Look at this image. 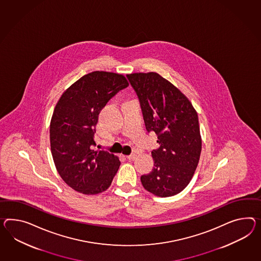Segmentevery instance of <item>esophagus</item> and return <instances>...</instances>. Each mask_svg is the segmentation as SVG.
Listing matches in <instances>:
<instances>
[{
  "instance_id": "34e87169",
  "label": "esophagus",
  "mask_w": 261,
  "mask_h": 261,
  "mask_svg": "<svg viewBox=\"0 0 261 261\" xmlns=\"http://www.w3.org/2000/svg\"><path fill=\"white\" fill-rule=\"evenodd\" d=\"M136 156H137V155H136V154L133 153V154H130V155H127V159H128V160L134 161V160H135V158H136Z\"/></svg>"
}]
</instances>
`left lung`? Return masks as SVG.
I'll use <instances>...</instances> for the list:
<instances>
[{"label":"left lung","mask_w":261,"mask_h":261,"mask_svg":"<svg viewBox=\"0 0 261 261\" xmlns=\"http://www.w3.org/2000/svg\"><path fill=\"white\" fill-rule=\"evenodd\" d=\"M127 76L139 97L146 128L157 134L160 144L151 152L153 169L141 176V182L157 197L180 193L192 179L201 156L198 114L187 96L158 73Z\"/></svg>","instance_id":"obj_1"}]
</instances>
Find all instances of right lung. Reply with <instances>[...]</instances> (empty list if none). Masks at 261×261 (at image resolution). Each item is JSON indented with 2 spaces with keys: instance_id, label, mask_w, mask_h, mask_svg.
<instances>
[{
  "instance_id": "add662e5",
  "label": "right lung",
  "mask_w": 261,
  "mask_h": 261,
  "mask_svg": "<svg viewBox=\"0 0 261 261\" xmlns=\"http://www.w3.org/2000/svg\"><path fill=\"white\" fill-rule=\"evenodd\" d=\"M128 86L125 75L95 71L83 75L61 94L50 122V146L61 179L85 195L106 191L120 167L117 156L94 150L101 110Z\"/></svg>"
}]
</instances>
